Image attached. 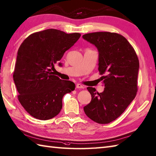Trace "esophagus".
<instances>
[{"instance_id": "34e87169", "label": "esophagus", "mask_w": 156, "mask_h": 156, "mask_svg": "<svg viewBox=\"0 0 156 156\" xmlns=\"http://www.w3.org/2000/svg\"><path fill=\"white\" fill-rule=\"evenodd\" d=\"M76 88H84V87L82 86V84H77L76 85Z\"/></svg>"}]
</instances>
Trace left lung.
Masks as SVG:
<instances>
[{
  "mask_svg": "<svg viewBox=\"0 0 156 156\" xmlns=\"http://www.w3.org/2000/svg\"><path fill=\"white\" fill-rule=\"evenodd\" d=\"M82 38L98 49V69L105 87L102 93L93 87L87 88L92 99L84 107V111L97 123H110L126 110L136 97L138 57L126 38L119 34L93 32Z\"/></svg>",
  "mask_w": 156,
  "mask_h": 156,
  "instance_id": "obj_1",
  "label": "left lung"
}]
</instances>
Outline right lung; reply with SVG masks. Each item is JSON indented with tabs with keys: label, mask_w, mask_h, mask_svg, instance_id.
Returning a JSON list of instances; mask_svg holds the SVG:
<instances>
[{
	"label": "right lung",
	"mask_w": 156,
	"mask_h": 156,
	"mask_svg": "<svg viewBox=\"0 0 156 156\" xmlns=\"http://www.w3.org/2000/svg\"><path fill=\"white\" fill-rule=\"evenodd\" d=\"M80 36L48 29L32 34L20 45L13 80L18 100L32 117L47 120L56 116L62 108L64 94L75 89L74 82L54 74V64L59 63Z\"/></svg>",
	"instance_id": "add662e5"
}]
</instances>
